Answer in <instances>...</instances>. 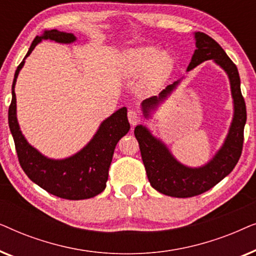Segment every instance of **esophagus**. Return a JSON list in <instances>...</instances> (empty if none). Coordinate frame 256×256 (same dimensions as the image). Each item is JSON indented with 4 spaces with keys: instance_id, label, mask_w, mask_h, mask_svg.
Instances as JSON below:
<instances>
[{
    "instance_id": "34e87169",
    "label": "esophagus",
    "mask_w": 256,
    "mask_h": 256,
    "mask_svg": "<svg viewBox=\"0 0 256 256\" xmlns=\"http://www.w3.org/2000/svg\"><path fill=\"white\" fill-rule=\"evenodd\" d=\"M128 120L130 122L132 126H135L138 122L140 121V115L138 114V112L135 110H129L128 112Z\"/></svg>"
}]
</instances>
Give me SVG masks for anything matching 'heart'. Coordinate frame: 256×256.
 Instances as JSON below:
<instances>
[{
  "label": "heart",
  "mask_w": 256,
  "mask_h": 256,
  "mask_svg": "<svg viewBox=\"0 0 256 256\" xmlns=\"http://www.w3.org/2000/svg\"><path fill=\"white\" fill-rule=\"evenodd\" d=\"M174 68V58L168 50L155 46L132 48L121 60V73L124 78L138 79L144 74L143 86L156 88L169 78Z\"/></svg>",
  "instance_id": "heart-1"
}]
</instances>
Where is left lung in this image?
<instances>
[{
	"label": "left lung",
	"instance_id": "8db88e82",
	"mask_svg": "<svg viewBox=\"0 0 256 256\" xmlns=\"http://www.w3.org/2000/svg\"><path fill=\"white\" fill-rule=\"evenodd\" d=\"M196 50L186 72L206 60H212L226 73L233 102V116L222 144L212 158L200 166H188L180 162L166 142L150 132L146 126L138 124L134 134L138 141L142 160L152 186L160 194L176 198H188L204 194L232 172L241 156L244 128L246 124V104L241 94L240 76L236 66L214 40L202 32H194ZM180 78L158 94L142 101L141 110L146 120L152 118L160 106L166 102L180 85Z\"/></svg>",
	"mask_w": 256,
	"mask_h": 256
}]
</instances>
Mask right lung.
<instances>
[{"label": "right lung", "mask_w": 256, "mask_h": 256, "mask_svg": "<svg viewBox=\"0 0 256 256\" xmlns=\"http://www.w3.org/2000/svg\"><path fill=\"white\" fill-rule=\"evenodd\" d=\"M51 40L60 44L76 42L73 34L58 30H44L36 36L23 62L15 72L12 86V104L9 107V128L15 142L20 166L26 176L48 194L70 200H80L96 197L106 188L108 169L118 142L127 134L130 124L127 108L122 107L101 122L96 134L79 152L65 158H50L28 142L17 120L15 86L26 59L37 44Z\"/></svg>", "instance_id": "add662e5"}]
</instances>
